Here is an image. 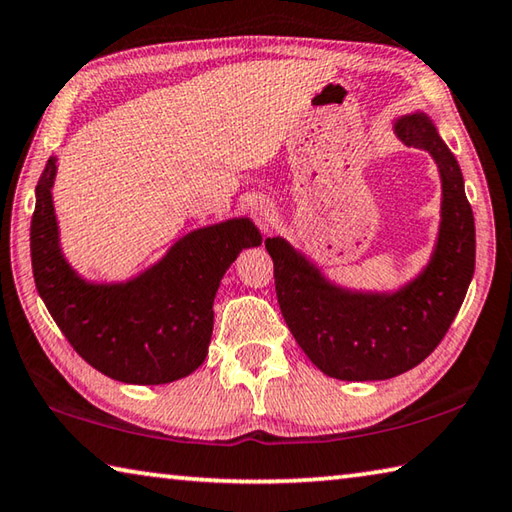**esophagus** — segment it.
Wrapping results in <instances>:
<instances>
[{"instance_id":"obj_1","label":"esophagus","mask_w":512,"mask_h":512,"mask_svg":"<svg viewBox=\"0 0 512 512\" xmlns=\"http://www.w3.org/2000/svg\"><path fill=\"white\" fill-rule=\"evenodd\" d=\"M247 209L251 213V218H254L258 224H263V227H267L274 220V213H276V206L274 202L270 200V197L265 195H254L247 204Z\"/></svg>"}]
</instances>
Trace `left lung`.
<instances>
[{"instance_id":"8db88e82","label":"left lung","mask_w":512,"mask_h":512,"mask_svg":"<svg viewBox=\"0 0 512 512\" xmlns=\"http://www.w3.org/2000/svg\"><path fill=\"white\" fill-rule=\"evenodd\" d=\"M396 134L434 157L443 184L436 249L414 281L393 294L344 290L288 240H265L285 324L319 371L346 382L389 380L423 362L452 326L474 274V215L459 161L425 114L402 116Z\"/></svg>"}]
</instances>
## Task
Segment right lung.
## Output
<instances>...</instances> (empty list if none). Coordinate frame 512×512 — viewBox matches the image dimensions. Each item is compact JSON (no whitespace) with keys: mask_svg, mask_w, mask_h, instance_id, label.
<instances>
[{"mask_svg":"<svg viewBox=\"0 0 512 512\" xmlns=\"http://www.w3.org/2000/svg\"><path fill=\"white\" fill-rule=\"evenodd\" d=\"M56 157L35 186L33 279L44 306L74 351L96 371L128 384H166L204 362L220 279L245 247L261 245L247 218L195 229L157 265L125 283H89L60 251L51 186Z\"/></svg>","mask_w":512,"mask_h":512,"instance_id":"right-lung-1","label":"right lung"}]
</instances>
